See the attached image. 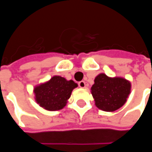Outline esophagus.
<instances>
[{
	"label": "esophagus",
	"mask_w": 152,
	"mask_h": 152,
	"mask_svg": "<svg viewBox=\"0 0 152 152\" xmlns=\"http://www.w3.org/2000/svg\"><path fill=\"white\" fill-rule=\"evenodd\" d=\"M78 86H79L80 88H85L86 87V82L84 80H81L78 83Z\"/></svg>",
	"instance_id": "obj_1"
}]
</instances>
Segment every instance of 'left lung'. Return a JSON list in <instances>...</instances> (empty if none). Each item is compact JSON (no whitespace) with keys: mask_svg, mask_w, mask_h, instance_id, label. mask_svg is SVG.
<instances>
[{"mask_svg":"<svg viewBox=\"0 0 152 152\" xmlns=\"http://www.w3.org/2000/svg\"><path fill=\"white\" fill-rule=\"evenodd\" d=\"M130 89V83L127 80L111 78L102 73L94 80L91 93L97 107L105 112H114L125 103Z\"/></svg>","mask_w":152,"mask_h":152,"instance_id":"1","label":"left lung"}]
</instances>
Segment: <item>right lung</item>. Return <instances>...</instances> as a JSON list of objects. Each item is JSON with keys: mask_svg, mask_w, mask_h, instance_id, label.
<instances>
[{"mask_svg": "<svg viewBox=\"0 0 152 152\" xmlns=\"http://www.w3.org/2000/svg\"><path fill=\"white\" fill-rule=\"evenodd\" d=\"M77 84L73 80H66L61 76L52 77L48 82L41 84L34 89L36 101L48 111L63 109Z\"/></svg>", "mask_w": 152, "mask_h": 152, "instance_id": "right-lung-1", "label": "right lung"}]
</instances>
